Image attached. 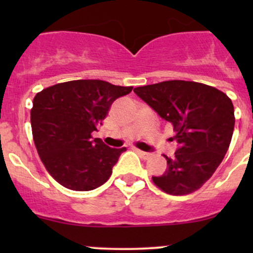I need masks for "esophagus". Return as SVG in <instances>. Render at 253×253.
<instances>
[{"label": "esophagus", "mask_w": 253, "mask_h": 253, "mask_svg": "<svg viewBox=\"0 0 253 253\" xmlns=\"http://www.w3.org/2000/svg\"><path fill=\"white\" fill-rule=\"evenodd\" d=\"M136 152L138 153L139 155H141V157H143L144 158V159H147V158H149L150 157V154L149 153H147V152H143V150H139V149H136Z\"/></svg>", "instance_id": "esophagus-1"}]
</instances>
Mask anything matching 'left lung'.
<instances>
[{"instance_id":"left-lung-1","label":"left lung","mask_w":253,"mask_h":253,"mask_svg":"<svg viewBox=\"0 0 253 253\" xmlns=\"http://www.w3.org/2000/svg\"><path fill=\"white\" fill-rule=\"evenodd\" d=\"M134 93L172 125L180 147L168 170L153 176L155 186L172 196L192 193L211 177L225 157L235 116L231 99L219 89L190 81L137 86Z\"/></svg>"}]
</instances>
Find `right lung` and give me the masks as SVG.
<instances>
[{
	"label": "right lung",
	"mask_w": 253,
	"mask_h": 253,
	"mask_svg": "<svg viewBox=\"0 0 253 253\" xmlns=\"http://www.w3.org/2000/svg\"><path fill=\"white\" fill-rule=\"evenodd\" d=\"M133 86L78 79L42 89L30 111L33 139L47 172L63 187L90 191L109 180L126 147L115 149L91 137L111 104Z\"/></svg>",
	"instance_id": "obj_1"
}]
</instances>
